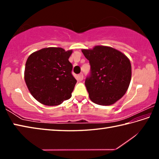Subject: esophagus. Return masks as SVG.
<instances>
[{"mask_svg": "<svg viewBox=\"0 0 159 159\" xmlns=\"http://www.w3.org/2000/svg\"><path fill=\"white\" fill-rule=\"evenodd\" d=\"M78 79H79V80H80V81H81V80H83V74H79V76H78Z\"/></svg>", "mask_w": 159, "mask_h": 159, "instance_id": "esophagus-1", "label": "esophagus"}]
</instances>
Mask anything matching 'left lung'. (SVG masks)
Masks as SVG:
<instances>
[{
  "label": "left lung",
  "mask_w": 159,
  "mask_h": 159,
  "mask_svg": "<svg viewBox=\"0 0 159 159\" xmlns=\"http://www.w3.org/2000/svg\"><path fill=\"white\" fill-rule=\"evenodd\" d=\"M82 52L90 64L85 85L90 99L99 105H111L125 95L131 80L129 59L114 48L97 45Z\"/></svg>",
  "instance_id": "8db88e82"
}]
</instances>
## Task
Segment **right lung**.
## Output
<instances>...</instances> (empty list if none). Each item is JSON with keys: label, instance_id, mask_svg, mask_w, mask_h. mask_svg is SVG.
Segmentation results:
<instances>
[{"label": "right lung", "instance_id": "right-lung-1", "mask_svg": "<svg viewBox=\"0 0 159 159\" xmlns=\"http://www.w3.org/2000/svg\"><path fill=\"white\" fill-rule=\"evenodd\" d=\"M72 50L46 48L29 55L26 62L25 80L32 96L48 106L59 105L71 98L76 80L69 61Z\"/></svg>", "mask_w": 159, "mask_h": 159}]
</instances>
